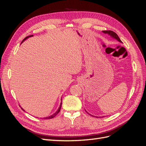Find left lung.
Listing matches in <instances>:
<instances>
[{
  "label": "left lung",
  "mask_w": 146,
  "mask_h": 146,
  "mask_svg": "<svg viewBox=\"0 0 146 146\" xmlns=\"http://www.w3.org/2000/svg\"><path fill=\"white\" fill-rule=\"evenodd\" d=\"M102 32L103 33H105V34H108L110 36H111V38H114V39H116L117 41H118L119 42H122V41H121V40L120 39V38H119V36H118V35L115 33V32H113V31H111V30H104V31H102ZM86 111V110H85ZM86 113H88L87 111H86ZM88 114H90V115H91V116H93V117H99V116H93V115H92V114H90L89 113H88ZM104 117V116H103Z\"/></svg>",
  "instance_id": "8db88e82"
}]
</instances>
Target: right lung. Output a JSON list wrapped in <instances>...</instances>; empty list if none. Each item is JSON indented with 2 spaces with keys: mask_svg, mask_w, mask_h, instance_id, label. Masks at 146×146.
<instances>
[{
  "mask_svg": "<svg viewBox=\"0 0 146 146\" xmlns=\"http://www.w3.org/2000/svg\"><path fill=\"white\" fill-rule=\"evenodd\" d=\"M33 35H30V36H27L25 38H24V39H23V41H22V42H23L25 40H26V39H27V38H29V37H32V36H33ZM61 104H60V107L58 108V110H57V111L55 113H54L52 114V115H51V116H47V117H44V119H52L53 117H54L56 115H57V114H58L59 112H60V109H61V104H62V99H61ZM22 109H23V111H25V110L23 108H21Z\"/></svg>",
  "mask_w": 146,
  "mask_h": 146,
  "instance_id": "1",
  "label": "right lung"
}]
</instances>
